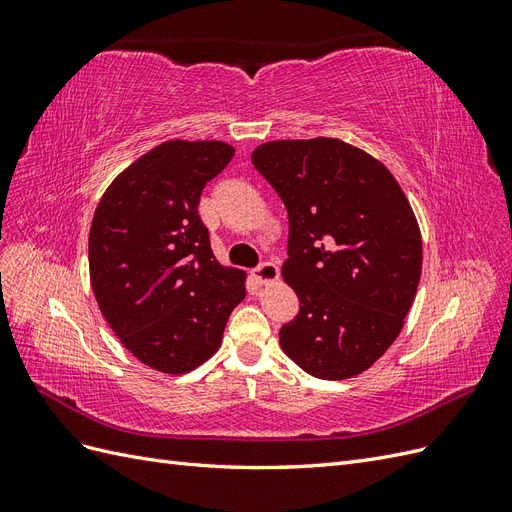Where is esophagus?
<instances>
[{
    "label": "esophagus",
    "instance_id": "esophagus-1",
    "mask_svg": "<svg viewBox=\"0 0 512 512\" xmlns=\"http://www.w3.org/2000/svg\"><path fill=\"white\" fill-rule=\"evenodd\" d=\"M254 277L258 284H271L280 277V267H277L275 262H262V265L254 269Z\"/></svg>",
    "mask_w": 512,
    "mask_h": 512
}]
</instances>
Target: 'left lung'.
<instances>
[{"instance_id":"obj_1","label":"left lung","mask_w":512,"mask_h":512,"mask_svg":"<svg viewBox=\"0 0 512 512\" xmlns=\"http://www.w3.org/2000/svg\"><path fill=\"white\" fill-rule=\"evenodd\" d=\"M252 164L288 211L286 284L299 314L282 350L307 374L346 380L395 342L416 297L423 241L382 162L339 138L271 141Z\"/></svg>"}]
</instances>
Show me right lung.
Here are the masks:
<instances>
[{"label": "right lung", "mask_w": 512, "mask_h": 512, "mask_svg": "<svg viewBox=\"0 0 512 512\" xmlns=\"http://www.w3.org/2000/svg\"><path fill=\"white\" fill-rule=\"evenodd\" d=\"M235 156L222 141H166L108 185L89 230V277L108 327L138 361L188 374L222 344L245 273L222 267L200 220L207 181Z\"/></svg>", "instance_id": "right-lung-1"}]
</instances>
